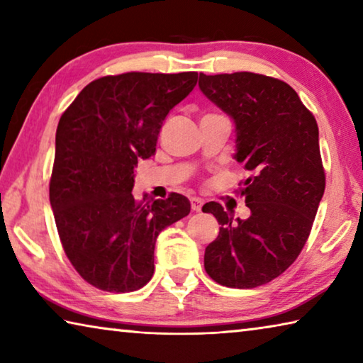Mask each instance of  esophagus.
<instances>
[{
    "label": "esophagus",
    "instance_id": "34e87169",
    "mask_svg": "<svg viewBox=\"0 0 363 363\" xmlns=\"http://www.w3.org/2000/svg\"><path fill=\"white\" fill-rule=\"evenodd\" d=\"M190 206H192V211H201L203 200L199 199V196H194V199H190Z\"/></svg>",
    "mask_w": 363,
    "mask_h": 363
}]
</instances>
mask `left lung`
<instances>
[{
  "instance_id": "8db88e82",
  "label": "left lung",
  "mask_w": 363,
  "mask_h": 363,
  "mask_svg": "<svg viewBox=\"0 0 363 363\" xmlns=\"http://www.w3.org/2000/svg\"><path fill=\"white\" fill-rule=\"evenodd\" d=\"M199 86L235 121V158L250 174L238 194L251 211L248 219L233 220L218 201L203 206L220 225L205 250V270L229 288L266 285L296 261L323 196L317 121L279 78L200 73Z\"/></svg>"
}]
</instances>
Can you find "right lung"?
<instances>
[{
    "label": "right lung",
    "instance_id": "obj_1",
    "mask_svg": "<svg viewBox=\"0 0 363 363\" xmlns=\"http://www.w3.org/2000/svg\"><path fill=\"white\" fill-rule=\"evenodd\" d=\"M196 79V72L107 75L60 116L49 200L67 257L99 290L143 288L158 233L190 213L184 195L134 200L131 190L138 160L155 153L163 120Z\"/></svg>",
    "mask_w": 363,
    "mask_h": 363
}]
</instances>
